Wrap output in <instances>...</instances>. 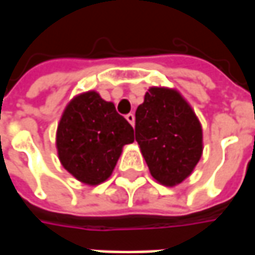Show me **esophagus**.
Masks as SVG:
<instances>
[{
  "mask_svg": "<svg viewBox=\"0 0 255 255\" xmlns=\"http://www.w3.org/2000/svg\"><path fill=\"white\" fill-rule=\"evenodd\" d=\"M126 119H127V122L129 123V124H131V126H132V127H133V124H135V116H133L132 113H129V115H127V116H126Z\"/></svg>",
  "mask_w": 255,
  "mask_h": 255,
  "instance_id": "34e87169",
  "label": "esophagus"
}]
</instances>
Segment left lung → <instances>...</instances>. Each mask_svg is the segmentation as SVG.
I'll use <instances>...</instances> for the list:
<instances>
[{
	"label": "left lung",
	"instance_id": "obj_1",
	"mask_svg": "<svg viewBox=\"0 0 255 255\" xmlns=\"http://www.w3.org/2000/svg\"><path fill=\"white\" fill-rule=\"evenodd\" d=\"M135 139L151 176L166 187L186 180L201 160L202 126L176 89L153 86L135 113Z\"/></svg>",
	"mask_w": 255,
	"mask_h": 255
}]
</instances>
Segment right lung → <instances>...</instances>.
<instances>
[{"mask_svg":"<svg viewBox=\"0 0 255 255\" xmlns=\"http://www.w3.org/2000/svg\"><path fill=\"white\" fill-rule=\"evenodd\" d=\"M133 128L115 104L90 90L65 106L56 132L61 165L76 180L98 186L111 177L123 147L133 142Z\"/></svg>","mask_w":255,"mask_h":255,"instance_id":"1","label":"right lung"}]
</instances>
